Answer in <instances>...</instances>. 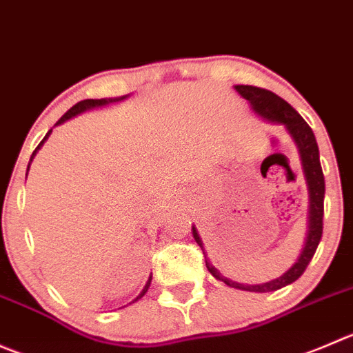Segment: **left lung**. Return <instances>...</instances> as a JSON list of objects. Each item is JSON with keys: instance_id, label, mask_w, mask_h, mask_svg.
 Instances as JSON below:
<instances>
[{"instance_id": "1", "label": "left lung", "mask_w": 353, "mask_h": 353, "mask_svg": "<svg viewBox=\"0 0 353 353\" xmlns=\"http://www.w3.org/2000/svg\"><path fill=\"white\" fill-rule=\"evenodd\" d=\"M236 91L241 94L245 100H248V103L252 105L253 110L260 115V117L268 119L271 122H279V124L285 125L288 129V132L292 134V138L295 139L296 146H299L300 159H302L303 172L307 177V186H309V194H310V210H309V234H307L305 246H303V252L300 253V259L296 260L295 265L290 269L288 272L281 276V278L274 279V281L263 283V285H239V283L231 281V279L221 276V272L214 268L210 263V260L205 255V263H207V269L215 279L219 281H224L225 285L231 286V288L238 290H246V292H256V293H268V292H276L279 288H285L286 285H292L293 281L300 278V276L305 272L307 265L312 260L314 253H316L317 245L321 241V236H323V217H324V174L323 167H321L319 160V146H317L316 136H314L312 129L302 119V115L288 103L283 98H279L278 94H274L272 91L263 90V88H256V85H236ZM193 238L194 241L200 245V248L203 250V241L198 236L196 229L193 228Z\"/></svg>"}]
</instances>
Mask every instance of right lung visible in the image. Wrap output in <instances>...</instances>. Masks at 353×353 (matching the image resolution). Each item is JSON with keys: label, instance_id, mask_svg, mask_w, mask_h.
<instances>
[{"label": "right lung", "instance_id": "add662e5", "mask_svg": "<svg viewBox=\"0 0 353 353\" xmlns=\"http://www.w3.org/2000/svg\"><path fill=\"white\" fill-rule=\"evenodd\" d=\"M108 101H112V100H82V101H79V103H75V105H74V107H72V108H70V110H67V112H65V114H63V115H61V117H60V121H58V122H57V124H61V122H65V121H67V119L74 117V115H77V114H81V112H84V110H85V108H93V107H100V105H105V103H108ZM50 132H51V129H50V131H48V134H46V136H44V139H46V138H48V136H50ZM44 139H43V141H41V143H39V145H37V148H36V150H34L32 157H34V155H36V152H37V150H39V146H41V145H43V143H44ZM32 157H30V160H32ZM27 170H29V167H27ZM150 283H152V276H150L148 283H146V286H145V288H143V292H141V293H139V296H138V299H141V296H143V295H145V293H146V292H148V288H150ZM138 299H136V300H138Z\"/></svg>", "mask_w": 353, "mask_h": 353}]
</instances>
